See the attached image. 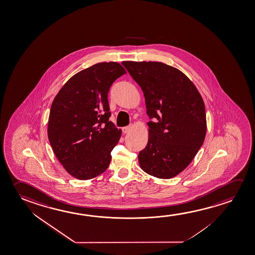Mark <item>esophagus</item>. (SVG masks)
<instances>
[{
  "label": "esophagus",
  "mask_w": 255,
  "mask_h": 255,
  "mask_svg": "<svg viewBox=\"0 0 255 255\" xmlns=\"http://www.w3.org/2000/svg\"><path fill=\"white\" fill-rule=\"evenodd\" d=\"M122 130H123V132H124V133H127V132H129V130H130V126L123 127V128H122Z\"/></svg>",
  "instance_id": "obj_1"
}]
</instances>
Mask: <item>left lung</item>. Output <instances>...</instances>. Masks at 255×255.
Here are the masks:
<instances>
[{
    "label": "left lung",
    "instance_id": "1",
    "mask_svg": "<svg viewBox=\"0 0 255 255\" xmlns=\"http://www.w3.org/2000/svg\"><path fill=\"white\" fill-rule=\"evenodd\" d=\"M144 93L148 142L138 153L139 166L157 178L182 172L195 157L207 132L203 99L176 68L160 62H123Z\"/></svg>",
    "mask_w": 255,
    "mask_h": 255
}]
</instances>
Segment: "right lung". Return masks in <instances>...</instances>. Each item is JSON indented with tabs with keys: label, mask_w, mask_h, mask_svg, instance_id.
<instances>
[{
	"label": "right lung",
	"mask_w": 255,
	"mask_h": 255,
	"mask_svg": "<svg viewBox=\"0 0 255 255\" xmlns=\"http://www.w3.org/2000/svg\"><path fill=\"white\" fill-rule=\"evenodd\" d=\"M121 64L99 63L72 76L52 103L47 136L67 172L88 180L104 172L122 130L109 121L110 86L126 74Z\"/></svg>",
	"instance_id": "add662e5"
}]
</instances>
